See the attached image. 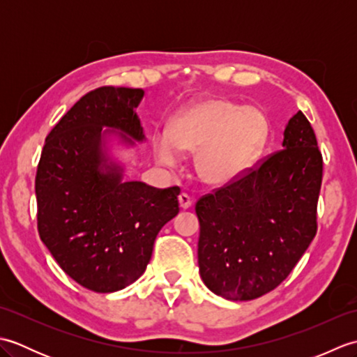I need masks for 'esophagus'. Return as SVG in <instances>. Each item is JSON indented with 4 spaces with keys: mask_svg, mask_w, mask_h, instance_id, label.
<instances>
[{
    "mask_svg": "<svg viewBox=\"0 0 357 357\" xmlns=\"http://www.w3.org/2000/svg\"><path fill=\"white\" fill-rule=\"evenodd\" d=\"M178 201H179V207L183 208V210H187V208L192 207V198L188 195H185V193H181Z\"/></svg>",
    "mask_w": 357,
    "mask_h": 357,
    "instance_id": "34e87169",
    "label": "esophagus"
}]
</instances>
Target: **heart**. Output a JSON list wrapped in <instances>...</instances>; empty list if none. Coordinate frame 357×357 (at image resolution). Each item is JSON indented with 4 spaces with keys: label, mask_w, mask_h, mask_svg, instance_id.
I'll return each instance as SVG.
<instances>
[{
    "label": "heart",
    "mask_w": 357,
    "mask_h": 357,
    "mask_svg": "<svg viewBox=\"0 0 357 357\" xmlns=\"http://www.w3.org/2000/svg\"><path fill=\"white\" fill-rule=\"evenodd\" d=\"M267 138L268 119L261 110L211 98L179 112L169 133L155 138L153 151L164 167L176 164L179 153H196L195 172L199 181L222 187L256 161Z\"/></svg>",
    "instance_id": "heart-1"
}]
</instances>
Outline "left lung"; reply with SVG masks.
Returning a JSON list of instances; mask_svg holds the SVG:
<instances>
[{
  "label": "left lung",
  "mask_w": 357,
  "mask_h": 357,
  "mask_svg": "<svg viewBox=\"0 0 357 357\" xmlns=\"http://www.w3.org/2000/svg\"><path fill=\"white\" fill-rule=\"evenodd\" d=\"M322 155L301 110L282 150L257 169L196 202L199 273L208 290L252 301L290 275L316 234Z\"/></svg>",
  "instance_id": "8db88e82"
}]
</instances>
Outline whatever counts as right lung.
<instances>
[{
    "mask_svg": "<svg viewBox=\"0 0 357 357\" xmlns=\"http://www.w3.org/2000/svg\"><path fill=\"white\" fill-rule=\"evenodd\" d=\"M142 98V89L127 87L84 95L52 128L38 164L43 244L67 275L96 293L133 284L159 230L179 211V187L124 181L126 167L112 153L146 141L136 113Z\"/></svg>",
    "mask_w": 357,
    "mask_h": 357,
    "instance_id": "right-lung-1",
    "label": "right lung"
}]
</instances>
